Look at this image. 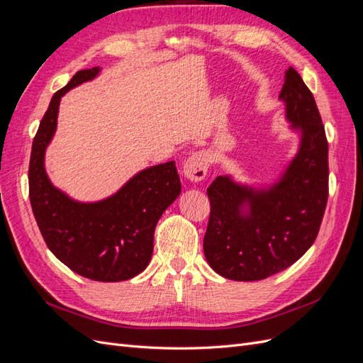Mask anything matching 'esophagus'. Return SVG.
Masks as SVG:
<instances>
[{
    "label": "esophagus",
    "mask_w": 363,
    "mask_h": 363,
    "mask_svg": "<svg viewBox=\"0 0 363 363\" xmlns=\"http://www.w3.org/2000/svg\"><path fill=\"white\" fill-rule=\"evenodd\" d=\"M208 168V156L204 151H196L183 164V175L189 182H201Z\"/></svg>",
    "instance_id": "esophagus-1"
}]
</instances>
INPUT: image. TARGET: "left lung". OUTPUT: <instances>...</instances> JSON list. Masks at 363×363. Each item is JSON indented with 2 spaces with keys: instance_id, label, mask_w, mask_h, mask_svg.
Wrapping results in <instances>:
<instances>
[{
  "instance_id": "left-lung-1",
  "label": "left lung",
  "mask_w": 363,
  "mask_h": 363,
  "mask_svg": "<svg viewBox=\"0 0 363 363\" xmlns=\"http://www.w3.org/2000/svg\"><path fill=\"white\" fill-rule=\"evenodd\" d=\"M279 98L300 144L277 182L256 188L219 175L207 188L204 256L230 280H263L289 268L312 247L324 216L328 144L315 98L292 67Z\"/></svg>"
}]
</instances>
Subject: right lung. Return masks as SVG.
<instances>
[{
	"label": "right lung",
	"instance_id": "add662e5",
	"mask_svg": "<svg viewBox=\"0 0 363 363\" xmlns=\"http://www.w3.org/2000/svg\"><path fill=\"white\" fill-rule=\"evenodd\" d=\"M100 71H79L52 95L33 139L30 203L43 240L62 263L95 281H123L148 267L157 221L182 184L174 160L139 171L113 195L94 203L75 201L50 182L45 151L56 133L62 96Z\"/></svg>",
	"mask_w": 363,
	"mask_h": 363
}]
</instances>
